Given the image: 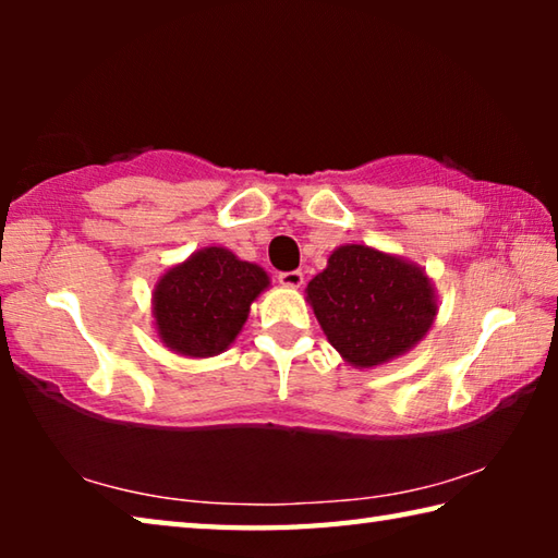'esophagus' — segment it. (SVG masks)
I'll use <instances>...</instances> for the list:
<instances>
[{"label": "esophagus", "mask_w": 558, "mask_h": 558, "mask_svg": "<svg viewBox=\"0 0 558 558\" xmlns=\"http://www.w3.org/2000/svg\"><path fill=\"white\" fill-rule=\"evenodd\" d=\"M278 282L282 288H300L302 282H305V276H302L300 270H290V272H280Z\"/></svg>", "instance_id": "esophagus-1"}]
</instances>
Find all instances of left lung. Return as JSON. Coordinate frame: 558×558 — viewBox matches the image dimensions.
I'll return each instance as SVG.
<instances>
[{"instance_id":"obj_1","label":"left lung","mask_w":558,"mask_h":558,"mask_svg":"<svg viewBox=\"0 0 558 558\" xmlns=\"http://www.w3.org/2000/svg\"><path fill=\"white\" fill-rule=\"evenodd\" d=\"M305 292L327 342L354 369H374L411 352L438 315L426 268L364 243L329 253L327 268Z\"/></svg>"}]
</instances>
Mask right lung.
Wrapping results in <instances>:
<instances>
[{
	"instance_id": "1",
	"label": "right lung",
	"mask_w": 558,
	"mask_h": 558,
	"mask_svg": "<svg viewBox=\"0 0 558 558\" xmlns=\"http://www.w3.org/2000/svg\"><path fill=\"white\" fill-rule=\"evenodd\" d=\"M270 288L268 272L223 245H206L167 268L155 282L153 317L159 342L189 359L229 349L251 305Z\"/></svg>"
}]
</instances>
